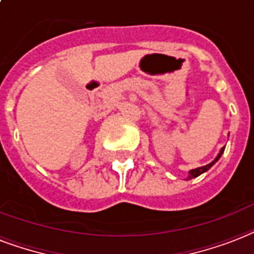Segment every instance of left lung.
Instances as JSON below:
<instances>
[{"label": "left lung", "mask_w": 254, "mask_h": 254, "mask_svg": "<svg viewBox=\"0 0 254 254\" xmlns=\"http://www.w3.org/2000/svg\"><path fill=\"white\" fill-rule=\"evenodd\" d=\"M224 149H225V147H223V148L220 149L219 155L216 156V159H215V160H213V162H212V163H209V164H207V166H204V167H198V168H194V170H190V175H188V178H187V179L190 180V179L197 178V176H200V175L204 174V172H207V171L209 170V168H211V167L213 166V164H215V163L217 162V160H219L220 158H221V155H223Z\"/></svg>", "instance_id": "obj_1"}]
</instances>
